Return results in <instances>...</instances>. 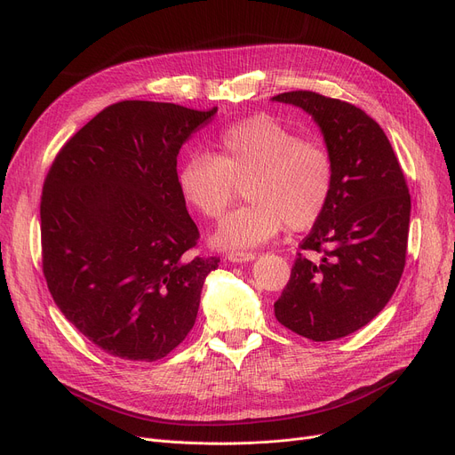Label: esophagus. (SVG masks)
<instances>
[{
	"label": "esophagus",
	"instance_id": "obj_1",
	"mask_svg": "<svg viewBox=\"0 0 455 455\" xmlns=\"http://www.w3.org/2000/svg\"><path fill=\"white\" fill-rule=\"evenodd\" d=\"M227 258L234 264H242V261H251L254 259V252H243V251H232L227 254Z\"/></svg>",
	"mask_w": 455,
	"mask_h": 455
}]
</instances>
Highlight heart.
Wrapping results in <instances>:
<instances>
[{"label": "heart", "instance_id": "1", "mask_svg": "<svg viewBox=\"0 0 455 455\" xmlns=\"http://www.w3.org/2000/svg\"><path fill=\"white\" fill-rule=\"evenodd\" d=\"M182 199L215 220L245 186L247 204L230 212L215 230L223 249L266 243L283 228L302 232L321 218L333 191V158L315 136L297 132L269 114H254L221 131L215 155H191L179 170Z\"/></svg>", "mask_w": 455, "mask_h": 455}]
</instances>
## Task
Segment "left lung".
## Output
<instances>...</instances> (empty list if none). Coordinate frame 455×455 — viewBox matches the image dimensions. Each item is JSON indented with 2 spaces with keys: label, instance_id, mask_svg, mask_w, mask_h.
<instances>
[{
  "label": "left lung",
  "instance_id": "left-lung-1",
  "mask_svg": "<svg viewBox=\"0 0 455 455\" xmlns=\"http://www.w3.org/2000/svg\"><path fill=\"white\" fill-rule=\"evenodd\" d=\"M306 110L333 158V191L275 302L280 324L312 341L348 336L393 297L405 266L411 197L391 143L374 119L309 90L273 98Z\"/></svg>",
  "mask_w": 455,
  "mask_h": 455
}]
</instances>
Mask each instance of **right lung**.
Instances as JSON below:
<instances>
[{
	"label": "right lung",
	"mask_w": 455,
	"mask_h": 455,
	"mask_svg": "<svg viewBox=\"0 0 455 455\" xmlns=\"http://www.w3.org/2000/svg\"><path fill=\"white\" fill-rule=\"evenodd\" d=\"M218 108L119 101L71 136L44 180L42 269L64 317L110 355L156 362L194 328L218 256L177 184L182 143Z\"/></svg>",
	"instance_id": "obj_1"
}]
</instances>
